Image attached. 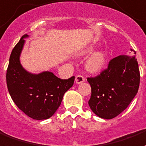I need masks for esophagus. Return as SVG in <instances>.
<instances>
[{
    "instance_id": "obj_1",
    "label": "esophagus",
    "mask_w": 146,
    "mask_h": 146,
    "mask_svg": "<svg viewBox=\"0 0 146 146\" xmlns=\"http://www.w3.org/2000/svg\"><path fill=\"white\" fill-rule=\"evenodd\" d=\"M85 81V78L84 76H82V75H77L76 78H75V82L77 83V84H81L82 82H84Z\"/></svg>"
}]
</instances>
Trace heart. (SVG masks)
Here are the masks:
<instances>
[{"label": "heart", "mask_w": 146, "mask_h": 146, "mask_svg": "<svg viewBox=\"0 0 146 146\" xmlns=\"http://www.w3.org/2000/svg\"><path fill=\"white\" fill-rule=\"evenodd\" d=\"M94 50L93 46H88L87 48H84L83 50L80 51V56H84L89 54ZM106 64V55L102 51H97L93 53L91 56L88 58L85 63V67L88 72H98L103 68Z\"/></svg>", "instance_id": "obj_1"}]
</instances>
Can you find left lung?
I'll list each match as a JSON object with an SVG mask.
<instances>
[{"label":"left lung","instance_id":"1","mask_svg":"<svg viewBox=\"0 0 146 146\" xmlns=\"http://www.w3.org/2000/svg\"><path fill=\"white\" fill-rule=\"evenodd\" d=\"M87 80L92 88L91 109L102 119H113L129 106L138 92L140 73L136 57H115L107 68Z\"/></svg>","mask_w":146,"mask_h":146}]
</instances>
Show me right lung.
Segmentation results:
<instances>
[{"mask_svg": "<svg viewBox=\"0 0 146 146\" xmlns=\"http://www.w3.org/2000/svg\"><path fill=\"white\" fill-rule=\"evenodd\" d=\"M25 35L12 50L7 69V86L12 100L27 116L43 120L53 115L60 106L64 93L72 87L74 77L61 79L52 72L38 74L27 72L20 62Z\"/></svg>", "mask_w": 146, "mask_h": 146, "instance_id": "right-lung-1", "label": "right lung"}]
</instances>
